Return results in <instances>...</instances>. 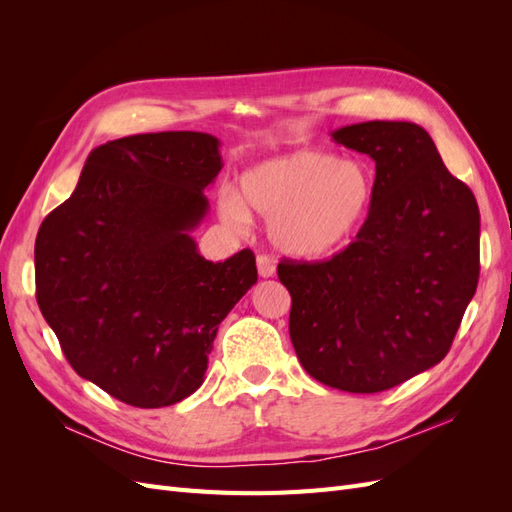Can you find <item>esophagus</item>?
<instances>
[{"label": "esophagus", "mask_w": 512, "mask_h": 512, "mask_svg": "<svg viewBox=\"0 0 512 512\" xmlns=\"http://www.w3.org/2000/svg\"><path fill=\"white\" fill-rule=\"evenodd\" d=\"M256 267H258V275L260 277H271L273 273H275V265L271 262V258L269 256H258L256 258Z\"/></svg>", "instance_id": "1"}]
</instances>
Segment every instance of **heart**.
<instances>
[{"mask_svg":"<svg viewBox=\"0 0 512 512\" xmlns=\"http://www.w3.org/2000/svg\"><path fill=\"white\" fill-rule=\"evenodd\" d=\"M376 181L361 160L299 149L247 168L239 194L222 190L220 215L245 230L256 211L269 220L277 252L312 260L342 250L361 230L374 205Z\"/></svg>","mask_w":512,"mask_h":512,"instance_id":"heart-1","label":"heart"}]
</instances>
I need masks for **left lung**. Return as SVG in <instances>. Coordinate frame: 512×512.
Wrapping results in <instances>:
<instances>
[{"label":"left lung","instance_id":"8db88e82","mask_svg":"<svg viewBox=\"0 0 512 512\" xmlns=\"http://www.w3.org/2000/svg\"><path fill=\"white\" fill-rule=\"evenodd\" d=\"M331 136L376 162L374 205L344 252L284 260L277 275L307 374L339 391L380 393L451 350L478 284L480 213L416 123L365 121Z\"/></svg>","mask_w":512,"mask_h":512}]
</instances>
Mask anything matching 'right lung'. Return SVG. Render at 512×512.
Here are the masks:
<instances>
[{
    "mask_svg": "<svg viewBox=\"0 0 512 512\" xmlns=\"http://www.w3.org/2000/svg\"><path fill=\"white\" fill-rule=\"evenodd\" d=\"M222 166L205 132L108 141L38 230L40 312L76 374L123 404L190 397L220 322L258 280L250 250L211 262L192 239Z\"/></svg>",
    "mask_w": 512,
    "mask_h": 512,
    "instance_id": "obj_1",
    "label": "right lung"
}]
</instances>
